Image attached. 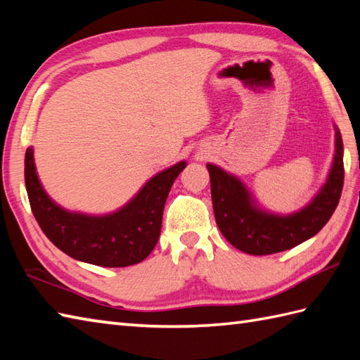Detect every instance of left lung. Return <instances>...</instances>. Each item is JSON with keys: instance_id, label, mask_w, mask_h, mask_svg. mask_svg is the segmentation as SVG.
<instances>
[{"instance_id": "8db88e82", "label": "left lung", "mask_w": 360, "mask_h": 360, "mask_svg": "<svg viewBox=\"0 0 360 360\" xmlns=\"http://www.w3.org/2000/svg\"><path fill=\"white\" fill-rule=\"evenodd\" d=\"M331 170L319 193L290 215L259 207L236 176L207 164L215 219L226 240L246 254L269 255L295 248L320 232L338 207L343 187V143L338 127Z\"/></svg>"}]
</instances>
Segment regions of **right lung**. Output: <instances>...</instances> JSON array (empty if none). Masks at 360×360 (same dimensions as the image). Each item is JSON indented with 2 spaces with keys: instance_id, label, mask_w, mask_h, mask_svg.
Listing matches in <instances>:
<instances>
[{
  "instance_id": "add662e5",
  "label": "right lung",
  "mask_w": 360,
  "mask_h": 360,
  "mask_svg": "<svg viewBox=\"0 0 360 360\" xmlns=\"http://www.w3.org/2000/svg\"><path fill=\"white\" fill-rule=\"evenodd\" d=\"M186 165L181 160L153 176L124 207L98 217L65 210L51 200L38 179L32 147L25 156V182L37 223L60 250L89 264L125 267L155 249L168 192Z\"/></svg>"
}]
</instances>
